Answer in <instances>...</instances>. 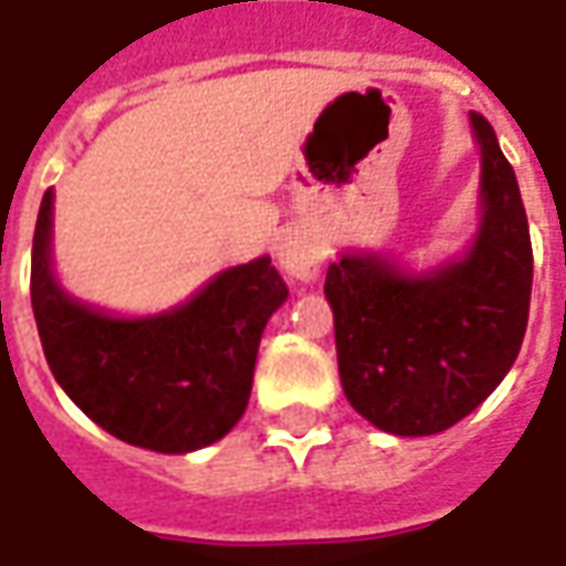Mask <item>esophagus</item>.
<instances>
[{"label": "esophagus", "instance_id": "obj_1", "mask_svg": "<svg viewBox=\"0 0 566 566\" xmlns=\"http://www.w3.org/2000/svg\"><path fill=\"white\" fill-rule=\"evenodd\" d=\"M276 259H280V268L286 271L295 280H304V283H311L319 274V262H323V255L314 250V243L311 240H304L302 234H290V238L280 243V250H276Z\"/></svg>", "mask_w": 566, "mask_h": 566}]
</instances>
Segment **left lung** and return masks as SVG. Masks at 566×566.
<instances>
[{"instance_id": "left-lung-1", "label": "left lung", "mask_w": 566, "mask_h": 566, "mask_svg": "<svg viewBox=\"0 0 566 566\" xmlns=\"http://www.w3.org/2000/svg\"><path fill=\"white\" fill-rule=\"evenodd\" d=\"M469 122L482 148L472 250L427 274L371 252H344L326 271L344 396L392 436H432L475 411L527 328L533 250L518 179L488 118Z\"/></svg>"}]
</instances>
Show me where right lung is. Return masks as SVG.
Masks as SVG:
<instances>
[{
    "label": "right lung",
    "mask_w": 566,
    "mask_h": 566,
    "mask_svg": "<svg viewBox=\"0 0 566 566\" xmlns=\"http://www.w3.org/2000/svg\"><path fill=\"white\" fill-rule=\"evenodd\" d=\"M51 216L48 188L35 219L30 298L60 387L97 427L136 448L188 454L219 442L247 411L259 340L290 295L271 259L228 268L167 314L122 319L60 290Z\"/></svg>",
    "instance_id": "right-lung-1"
}]
</instances>
